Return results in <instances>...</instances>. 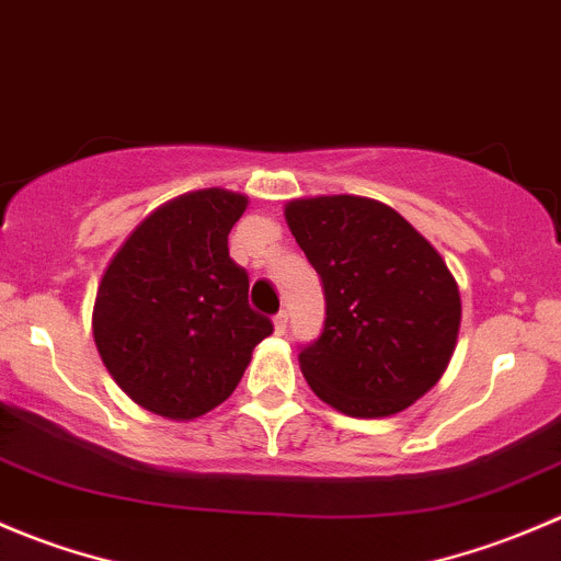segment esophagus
Here are the masks:
<instances>
[{"mask_svg":"<svg viewBox=\"0 0 561 561\" xmlns=\"http://www.w3.org/2000/svg\"><path fill=\"white\" fill-rule=\"evenodd\" d=\"M274 331H276V334H285V331H287V312L274 314Z\"/></svg>","mask_w":561,"mask_h":561,"instance_id":"1","label":"esophagus"}]
</instances>
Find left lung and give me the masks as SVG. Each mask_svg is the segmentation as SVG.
I'll return each mask as SVG.
<instances>
[{
	"mask_svg": "<svg viewBox=\"0 0 561 561\" xmlns=\"http://www.w3.org/2000/svg\"><path fill=\"white\" fill-rule=\"evenodd\" d=\"M285 219L325 296L323 331L298 353L307 383L347 416L405 411L458 342L460 293L442 254L378 199H293Z\"/></svg>",
	"mask_w": 561,
	"mask_h": 561,
	"instance_id": "1",
	"label": "left lung"
}]
</instances>
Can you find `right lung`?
Listing matches in <instances>:
<instances>
[{"mask_svg": "<svg viewBox=\"0 0 561 561\" xmlns=\"http://www.w3.org/2000/svg\"><path fill=\"white\" fill-rule=\"evenodd\" d=\"M247 203L225 188L170 199L103 271L98 353L119 389L159 416L188 422L221 405L274 331L249 307V274L227 249Z\"/></svg>", "mask_w": 561, "mask_h": 561, "instance_id": "obj_1", "label": "right lung"}]
</instances>
